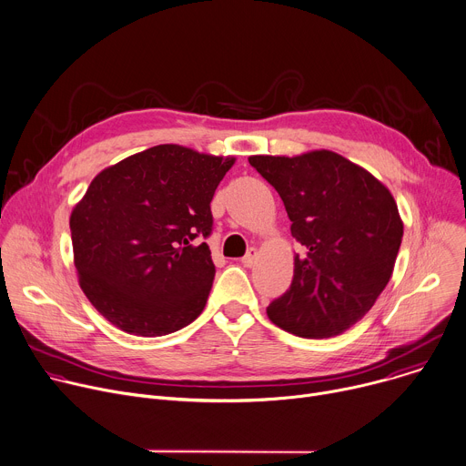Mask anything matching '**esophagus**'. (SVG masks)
<instances>
[{"label": "esophagus", "mask_w": 466, "mask_h": 466, "mask_svg": "<svg viewBox=\"0 0 466 466\" xmlns=\"http://www.w3.org/2000/svg\"><path fill=\"white\" fill-rule=\"evenodd\" d=\"M256 259H258V248H256V247H250V248L247 250V254L243 256L241 263L247 265V268H252V265L256 263Z\"/></svg>", "instance_id": "esophagus-1"}]
</instances>
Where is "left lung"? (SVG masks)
<instances>
[{
  "instance_id": "obj_1",
  "label": "left lung",
  "mask_w": 466,
  "mask_h": 466,
  "mask_svg": "<svg viewBox=\"0 0 466 466\" xmlns=\"http://www.w3.org/2000/svg\"><path fill=\"white\" fill-rule=\"evenodd\" d=\"M248 162L282 197L295 254L289 289L268 308L279 328L306 339L341 336L389 284L404 221L389 187L345 157L315 149Z\"/></svg>"
}]
</instances>
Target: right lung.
<instances>
[{"mask_svg": "<svg viewBox=\"0 0 466 466\" xmlns=\"http://www.w3.org/2000/svg\"><path fill=\"white\" fill-rule=\"evenodd\" d=\"M234 157L164 144L105 167L70 216L79 286L116 328L158 338L207 306L210 203Z\"/></svg>", "mask_w": 466, "mask_h": 466, "instance_id": "right-lung-1", "label": "right lung"}]
</instances>
